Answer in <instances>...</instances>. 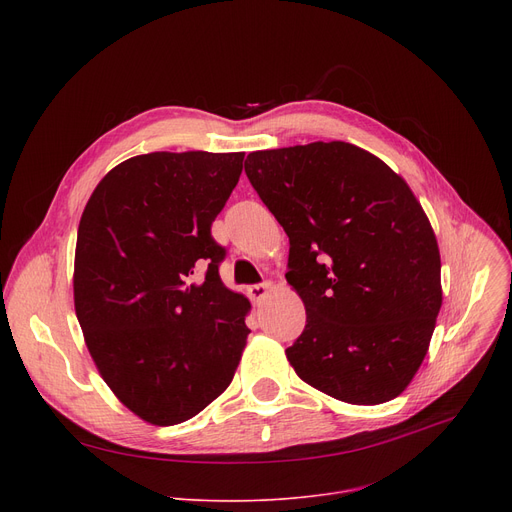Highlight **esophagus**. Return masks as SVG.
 <instances>
[{
  "mask_svg": "<svg viewBox=\"0 0 512 512\" xmlns=\"http://www.w3.org/2000/svg\"><path fill=\"white\" fill-rule=\"evenodd\" d=\"M270 288H272V282H259V284H253L251 288H249V294H251V299L255 301V303H259L267 292H270Z\"/></svg>",
  "mask_w": 512,
  "mask_h": 512,
  "instance_id": "obj_1",
  "label": "esophagus"
}]
</instances>
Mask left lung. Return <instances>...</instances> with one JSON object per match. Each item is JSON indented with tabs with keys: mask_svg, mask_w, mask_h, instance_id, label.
<instances>
[{
	"mask_svg": "<svg viewBox=\"0 0 512 512\" xmlns=\"http://www.w3.org/2000/svg\"><path fill=\"white\" fill-rule=\"evenodd\" d=\"M245 172L290 240L286 280L307 311L294 371L353 405L396 398L442 307L436 234L409 184L342 141L253 151Z\"/></svg>",
	"mask_w": 512,
	"mask_h": 512,
	"instance_id": "left-lung-1",
	"label": "left lung"
}]
</instances>
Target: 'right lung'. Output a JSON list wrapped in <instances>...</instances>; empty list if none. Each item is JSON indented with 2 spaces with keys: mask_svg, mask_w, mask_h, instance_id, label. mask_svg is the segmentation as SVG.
<instances>
[{
  "mask_svg": "<svg viewBox=\"0 0 512 512\" xmlns=\"http://www.w3.org/2000/svg\"><path fill=\"white\" fill-rule=\"evenodd\" d=\"M245 153L155 151L122 161L78 224L74 307L124 407L153 425L201 413L232 382L249 299L224 286L211 224Z\"/></svg>",
  "mask_w": 512,
  "mask_h": 512,
  "instance_id": "add662e5",
  "label": "right lung"
}]
</instances>
